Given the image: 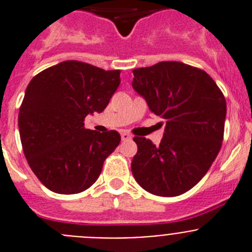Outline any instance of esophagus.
Instances as JSON below:
<instances>
[{"label": "esophagus", "instance_id": "1", "mask_svg": "<svg viewBox=\"0 0 252 252\" xmlns=\"http://www.w3.org/2000/svg\"><path fill=\"white\" fill-rule=\"evenodd\" d=\"M121 139L124 140V141H127V140L131 139V135L128 132H126V131H122V132H121Z\"/></svg>", "mask_w": 252, "mask_h": 252}]
</instances>
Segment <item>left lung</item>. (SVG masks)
Masks as SVG:
<instances>
[{
  "instance_id": "obj_1",
  "label": "left lung",
  "mask_w": 252,
  "mask_h": 252,
  "mask_svg": "<svg viewBox=\"0 0 252 252\" xmlns=\"http://www.w3.org/2000/svg\"><path fill=\"white\" fill-rule=\"evenodd\" d=\"M132 73L133 90L151 112L165 120L159 146L146 137H133V177L151 194H183L206 175L220 153L226 119L223 93L204 70L180 62H160Z\"/></svg>"
}]
</instances>
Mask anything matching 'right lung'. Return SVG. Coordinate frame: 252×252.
Listing matches in <instances>:
<instances>
[{
  "label": "right lung",
  "mask_w": 252,
  "mask_h": 252,
  "mask_svg": "<svg viewBox=\"0 0 252 252\" xmlns=\"http://www.w3.org/2000/svg\"><path fill=\"white\" fill-rule=\"evenodd\" d=\"M121 70L65 60L35 75L19 112L22 150L31 170L51 192L75 194L98 179L121 136L84 127L119 88Z\"/></svg>",
  "instance_id": "add662e5"
}]
</instances>
